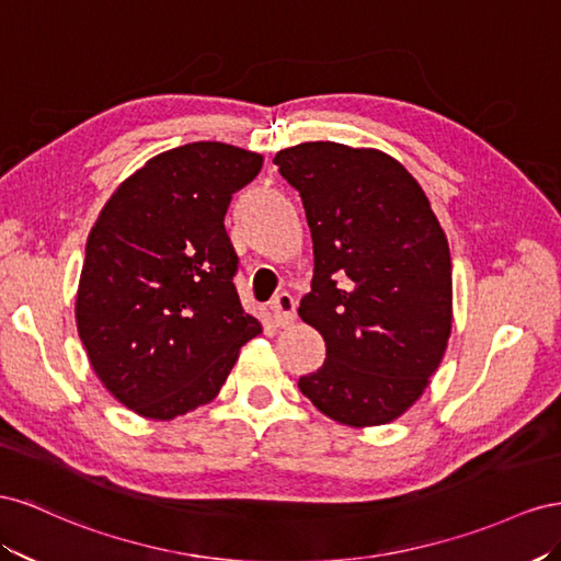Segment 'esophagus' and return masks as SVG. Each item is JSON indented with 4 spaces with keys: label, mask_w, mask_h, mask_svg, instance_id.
Segmentation results:
<instances>
[{
    "label": "esophagus",
    "mask_w": 561,
    "mask_h": 561,
    "mask_svg": "<svg viewBox=\"0 0 561 561\" xmlns=\"http://www.w3.org/2000/svg\"><path fill=\"white\" fill-rule=\"evenodd\" d=\"M296 298L291 294H279L275 300H272V312H275V322L277 327H289L296 319Z\"/></svg>",
    "instance_id": "1"
}]
</instances>
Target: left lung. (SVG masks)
I'll use <instances>...</instances> for the list:
<instances>
[{
	"mask_svg": "<svg viewBox=\"0 0 561 561\" xmlns=\"http://www.w3.org/2000/svg\"><path fill=\"white\" fill-rule=\"evenodd\" d=\"M272 162L312 232L314 275L298 314L327 343L298 388L339 423H390L423 394L451 335L449 242L388 154L314 140Z\"/></svg>",
	"mask_w": 561,
	"mask_h": 561,
	"instance_id": "obj_1",
	"label": "left lung"
}]
</instances>
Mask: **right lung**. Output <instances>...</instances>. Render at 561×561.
I'll list each match as a JSON object with an SVG mask.
<instances>
[{
    "label": "right lung",
    "instance_id": "1",
    "mask_svg": "<svg viewBox=\"0 0 561 561\" xmlns=\"http://www.w3.org/2000/svg\"><path fill=\"white\" fill-rule=\"evenodd\" d=\"M263 157L202 140L152 157L91 228L77 331L110 394L171 421L218 394L239 347L261 333L244 312L226 232L237 190Z\"/></svg>",
    "mask_w": 561,
    "mask_h": 561
}]
</instances>
